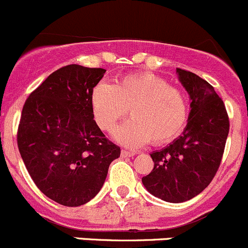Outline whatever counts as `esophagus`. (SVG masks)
I'll return each mask as SVG.
<instances>
[{
    "label": "esophagus",
    "instance_id": "esophagus-1",
    "mask_svg": "<svg viewBox=\"0 0 248 248\" xmlns=\"http://www.w3.org/2000/svg\"><path fill=\"white\" fill-rule=\"evenodd\" d=\"M121 154H122V156H124V158H129V156H134L135 155L134 152L126 151V149H122Z\"/></svg>",
    "mask_w": 248,
    "mask_h": 248
}]
</instances>
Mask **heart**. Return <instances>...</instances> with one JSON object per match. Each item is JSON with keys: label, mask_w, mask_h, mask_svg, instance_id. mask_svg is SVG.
I'll use <instances>...</instances> for the list:
<instances>
[{"label": "heart", "mask_w": 248, "mask_h": 248, "mask_svg": "<svg viewBox=\"0 0 248 248\" xmlns=\"http://www.w3.org/2000/svg\"><path fill=\"white\" fill-rule=\"evenodd\" d=\"M90 102L95 122L105 132L112 131L130 111L131 121L114 134L127 147L149 141L155 146L169 143L180 135L188 119L185 93L149 72L125 76L113 85H95Z\"/></svg>", "instance_id": "heart-1"}]
</instances>
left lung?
I'll list each match as a JSON object with an SVG mask.
<instances>
[{
    "instance_id": "1",
    "label": "left lung",
    "mask_w": 248,
    "mask_h": 248,
    "mask_svg": "<svg viewBox=\"0 0 248 248\" xmlns=\"http://www.w3.org/2000/svg\"><path fill=\"white\" fill-rule=\"evenodd\" d=\"M177 73L192 100L187 126L170 146L151 154L154 168L142 178L151 194L168 202H187L210 185L229 134V117L215 88L190 71Z\"/></svg>"
}]
</instances>
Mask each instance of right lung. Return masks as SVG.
Wrapping results in <instances>:
<instances>
[{
  "mask_svg": "<svg viewBox=\"0 0 248 248\" xmlns=\"http://www.w3.org/2000/svg\"><path fill=\"white\" fill-rule=\"evenodd\" d=\"M106 70L63 66L24 104L16 142L38 189L63 206L92 200L104 186L121 147L94 121L90 96Z\"/></svg>",
  "mask_w": 248,
  "mask_h": 248,
  "instance_id": "1",
  "label": "right lung"
}]
</instances>
